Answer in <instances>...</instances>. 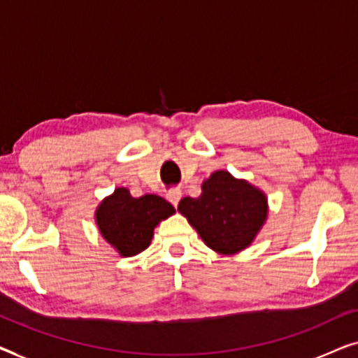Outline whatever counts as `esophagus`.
Wrapping results in <instances>:
<instances>
[{"label": "esophagus", "instance_id": "34e87169", "mask_svg": "<svg viewBox=\"0 0 358 358\" xmlns=\"http://www.w3.org/2000/svg\"><path fill=\"white\" fill-rule=\"evenodd\" d=\"M180 197H182V194H180V190H171V192L168 194V200H169L171 203L174 205V207H178Z\"/></svg>", "mask_w": 358, "mask_h": 358}]
</instances>
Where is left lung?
Here are the masks:
<instances>
[{
	"mask_svg": "<svg viewBox=\"0 0 358 358\" xmlns=\"http://www.w3.org/2000/svg\"><path fill=\"white\" fill-rule=\"evenodd\" d=\"M178 210L197 229L202 241L220 254H234L254 241L267 218L262 190L228 171H215L202 184V195L184 197Z\"/></svg>",
	"mask_w": 358,
	"mask_h": 358,
	"instance_id": "1",
	"label": "left lung"
}]
</instances>
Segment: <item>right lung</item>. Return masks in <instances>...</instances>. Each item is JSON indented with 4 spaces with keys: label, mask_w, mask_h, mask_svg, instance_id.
I'll return each instance as SVG.
<instances>
[{
    "label": "right lung",
    "mask_w": 358,
    "mask_h": 358,
    "mask_svg": "<svg viewBox=\"0 0 358 358\" xmlns=\"http://www.w3.org/2000/svg\"><path fill=\"white\" fill-rule=\"evenodd\" d=\"M176 210L163 197L146 194L131 197L130 190L117 187L96 210V223L102 238L124 257L135 256L150 246L156 224Z\"/></svg>",
    "instance_id": "right-lung-1"
}]
</instances>
